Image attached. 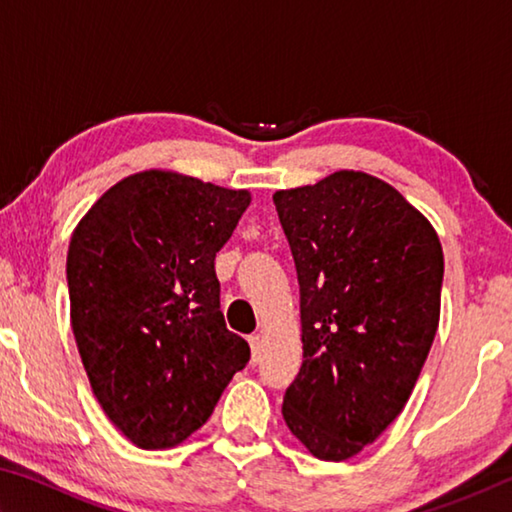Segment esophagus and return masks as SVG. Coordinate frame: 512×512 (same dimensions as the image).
Returning <instances> with one entry per match:
<instances>
[{
	"label": "esophagus",
	"instance_id": "34e87169",
	"mask_svg": "<svg viewBox=\"0 0 512 512\" xmlns=\"http://www.w3.org/2000/svg\"><path fill=\"white\" fill-rule=\"evenodd\" d=\"M248 341H250V348H253V359L257 361L259 357H262V352H264L266 336H264V332H253V334L248 336Z\"/></svg>",
	"mask_w": 512,
	"mask_h": 512
}]
</instances>
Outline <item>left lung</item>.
Masks as SVG:
<instances>
[{
    "instance_id": "8db88e82",
    "label": "left lung",
    "mask_w": 512,
    "mask_h": 512,
    "mask_svg": "<svg viewBox=\"0 0 512 512\" xmlns=\"http://www.w3.org/2000/svg\"><path fill=\"white\" fill-rule=\"evenodd\" d=\"M273 203L300 284L302 366L282 415L309 454L345 461L409 402L440 320L445 257L427 216L341 169Z\"/></svg>"
}]
</instances>
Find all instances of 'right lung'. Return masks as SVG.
Listing matches in <instances>:
<instances>
[{"label":"right lung","mask_w":512,"mask_h":512,"mask_svg":"<svg viewBox=\"0 0 512 512\" xmlns=\"http://www.w3.org/2000/svg\"><path fill=\"white\" fill-rule=\"evenodd\" d=\"M248 205V189L149 169L112 185L72 232L74 339L94 397L137 447L185 443L250 359L225 327L214 271Z\"/></svg>","instance_id":"obj_1"}]
</instances>
